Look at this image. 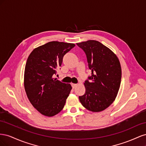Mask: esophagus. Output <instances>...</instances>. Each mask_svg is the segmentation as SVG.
<instances>
[{"label":"esophagus","instance_id":"obj_1","mask_svg":"<svg viewBox=\"0 0 146 146\" xmlns=\"http://www.w3.org/2000/svg\"><path fill=\"white\" fill-rule=\"evenodd\" d=\"M77 86V84H74V83H72V88H75L76 86Z\"/></svg>","mask_w":146,"mask_h":146}]
</instances>
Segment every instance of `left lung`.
Listing matches in <instances>:
<instances>
[{
    "mask_svg": "<svg viewBox=\"0 0 146 146\" xmlns=\"http://www.w3.org/2000/svg\"><path fill=\"white\" fill-rule=\"evenodd\" d=\"M85 52L91 76L84 83L85 93L79 96L82 105L89 111L100 112L115 100L120 88L121 67L114 53L95 40L77 43Z\"/></svg>",
    "mask_w": 146,
    "mask_h": 146,
    "instance_id": "1",
    "label": "left lung"
}]
</instances>
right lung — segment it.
I'll return each mask as SVG.
<instances>
[{"instance_id":"add662e5","label":"right lung","mask_w":146,"mask_h":146,"mask_svg":"<svg viewBox=\"0 0 146 146\" xmlns=\"http://www.w3.org/2000/svg\"><path fill=\"white\" fill-rule=\"evenodd\" d=\"M73 43L48 42L35 48L29 55L24 71V88L33 107L42 115L52 117L64 108L72 86L54 78L64 55Z\"/></svg>"}]
</instances>
